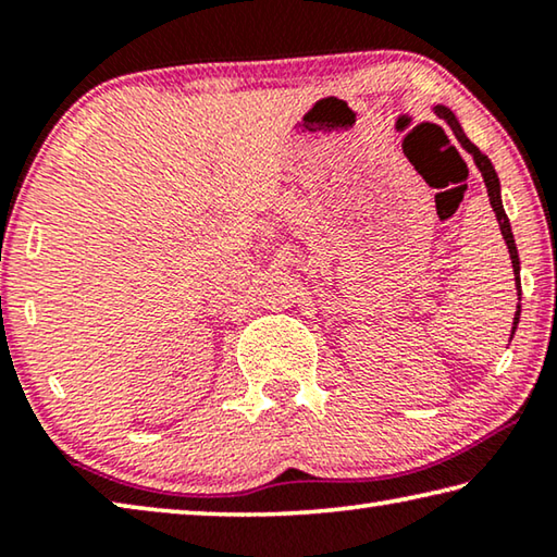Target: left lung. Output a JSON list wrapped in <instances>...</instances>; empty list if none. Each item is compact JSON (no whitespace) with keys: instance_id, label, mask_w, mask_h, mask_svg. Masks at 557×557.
Segmentation results:
<instances>
[{"instance_id":"left-lung-1","label":"left lung","mask_w":557,"mask_h":557,"mask_svg":"<svg viewBox=\"0 0 557 557\" xmlns=\"http://www.w3.org/2000/svg\"><path fill=\"white\" fill-rule=\"evenodd\" d=\"M432 110H435V115L440 120L447 122L449 129L455 132V137L459 139V145L465 147L471 157H474V164L479 166V172H482V176H484V184H486V191H488V201H492V209L496 213L498 228H502V235H504V240L508 245V256H511V262H513V275H516V282H518V301H521V275H518V272H521V262H518V250H516V240H513V233H511V223H508V215H506L504 203H502V184H498V176H496V169L492 164V159L479 152L476 145L469 143V137L465 135V129H461L459 120L455 117V112H451L445 106H435ZM518 319H521V305H518V309H516L511 336H513L516 326H518Z\"/></svg>"}]
</instances>
